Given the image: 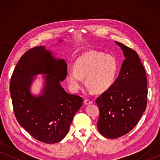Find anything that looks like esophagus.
Returning <instances> with one entry per match:
<instances>
[{
  "mask_svg": "<svg viewBox=\"0 0 160 160\" xmlns=\"http://www.w3.org/2000/svg\"><path fill=\"white\" fill-rule=\"evenodd\" d=\"M84 102L86 104H92V101H91L90 99H86L85 101H84Z\"/></svg>",
  "mask_w": 160,
  "mask_h": 160,
  "instance_id": "1",
  "label": "esophagus"
}]
</instances>
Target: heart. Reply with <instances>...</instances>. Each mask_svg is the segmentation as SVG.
Wrapping results in <instances>:
<instances>
[{"label":"heart","mask_w":160,"mask_h":160,"mask_svg":"<svg viewBox=\"0 0 160 160\" xmlns=\"http://www.w3.org/2000/svg\"><path fill=\"white\" fill-rule=\"evenodd\" d=\"M118 70L119 63L112 54L90 51L81 55L75 61L74 68L68 70L66 80L74 92L82 88L83 78L90 90L101 92L114 83Z\"/></svg>","instance_id":"b5f03b06"}]
</instances>
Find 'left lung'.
Instances as JSON below:
<instances>
[{
  "mask_svg": "<svg viewBox=\"0 0 160 160\" xmlns=\"http://www.w3.org/2000/svg\"><path fill=\"white\" fill-rule=\"evenodd\" d=\"M126 59L114 83L96 99L99 117L97 128L107 138H117L136 126L147 107L148 82L138 53L116 42Z\"/></svg>",
  "mask_w": 160,
  "mask_h": 160,
  "instance_id": "left-lung-1",
  "label": "left lung"
}]
</instances>
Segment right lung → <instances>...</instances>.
I'll return each instance as SVG.
<instances>
[{"instance_id": "add662e5", "label": "right lung", "mask_w": 160, "mask_h": 160, "mask_svg": "<svg viewBox=\"0 0 160 160\" xmlns=\"http://www.w3.org/2000/svg\"><path fill=\"white\" fill-rule=\"evenodd\" d=\"M67 64L57 60L44 47H35L21 56L12 72L10 90L18 123L39 141L53 144L67 135L72 118L83 102L67 93L60 81L66 78ZM37 74H47L42 94L33 96L29 87Z\"/></svg>"}]
</instances>
